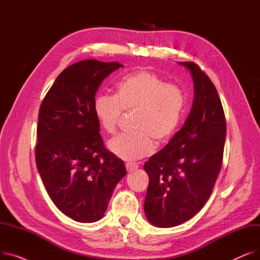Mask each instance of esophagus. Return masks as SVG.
I'll return each mask as SVG.
<instances>
[{"mask_svg": "<svg viewBox=\"0 0 260 260\" xmlns=\"http://www.w3.org/2000/svg\"><path fill=\"white\" fill-rule=\"evenodd\" d=\"M125 168H126V171L127 172H133V171H136L138 169V166L137 165H134V163H125Z\"/></svg>", "mask_w": 260, "mask_h": 260, "instance_id": "1", "label": "esophagus"}]
</instances>
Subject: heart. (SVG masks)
<instances>
[{
  "mask_svg": "<svg viewBox=\"0 0 260 260\" xmlns=\"http://www.w3.org/2000/svg\"><path fill=\"white\" fill-rule=\"evenodd\" d=\"M185 107L181 88L157 74L138 71L123 77L115 95L100 94L94 99L93 113L99 125L108 134L116 132L123 112H136L135 133L122 134L109 142V149L118 158L137 161L168 143L178 129Z\"/></svg>",
  "mask_w": 260,
  "mask_h": 260,
  "instance_id": "heart-1",
  "label": "heart"
}]
</instances>
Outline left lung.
I'll use <instances>...</instances> for the list:
<instances>
[{"label":"left lung","instance_id":"8db88e82","mask_svg":"<svg viewBox=\"0 0 260 260\" xmlns=\"http://www.w3.org/2000/svg\"><path fill=\"white\" fill-rule=\"evenodd\" d=\"M194 82V101L182 128L144 163L148 175L144 213L159 228L179 225L210 198L220 173L225 117L217 89L194 62H179Z\"/></svg>","mask_w":260,"mask_h":260}]
</instances>
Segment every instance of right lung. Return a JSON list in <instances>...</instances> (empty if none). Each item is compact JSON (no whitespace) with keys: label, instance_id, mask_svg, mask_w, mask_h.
Wrapping results in <instances>:
<instances>
[{"label":"right lung","instance_id":"1","mask_svg":"<svg viewBox=\"0 0 260 260\" xmlns=\"http://www.w3.org/2000/svg\"><path fill=\"white\" fill-rule=\"evenodd\" d=\"M118 62L84 60L58 76L40 106L36 162L56 207L78 222L100 220L124 163L107 151L93 113L94 95Z\"/></svg>","mask_w":260,"mask_h":260}]
</instances>
